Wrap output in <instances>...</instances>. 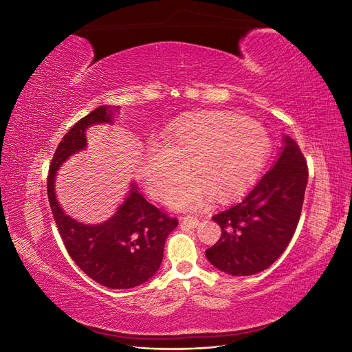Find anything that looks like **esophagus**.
Returning a JSON list of instances; mask_svg holds the SVG:
<instances>
[{
    "label": "esophagus",
    "instance_id": "esophagus-1",
    "mask_svg": "<svg viewBox=\"0 0 352 352\" xmlns=\"http://www.w3.org/2000/svg\"><path fill=\"white\" fill-rule=\"evenodd\" d=\"M180 225L188 226V228H197L199 225V220L195 216H185V217H180Z\"/></svg>",
    "mask_w": 352,
    "mask_h": 352
}]
</instances>
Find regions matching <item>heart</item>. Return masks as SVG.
Wrapping results in <instances>:
<instances>
[{
  "label": "heart",
  "instance_id": "heart-1",
  "mask_svg": "<svg viewBox=\"0 0 352 352\" xmlns=\"http://www.w3.org/2000/svg\"><path fill=\"white\" fill-rule=\"evenodd\" d=\"M270 150L267 131L230 111H202L172 124L146 150L142 180L148 192L164 199L185 176L194 179L168 198L175 210H195L210 195L225 201L257 177Z\"/></svg>",
  "mask_w": 352,
  "mask_h": 352
}]
</instances>
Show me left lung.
<instances>
[{
    "label": "left lung",
    "mask_w": 352,
    "mask_h": 352,
    "mask_svg": "<svg viewBox=\"0 0 352 352\" xmlns=\"http://www.w3.org/2000/svg\"><path fill=\"white\" fill-rule=\"evenodd\" d=\"M308 168L291 136L272 168L248 194L212 216L220 239L206 251L216 269L232 276L260 273L278 260L289 245L301 216Z\"/></svg>",
    "instance_id": "left-lung-1"
}]
</instances>
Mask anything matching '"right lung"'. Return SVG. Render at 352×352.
Returning <instances> with one entry per match:
<instances>
[{
  "label": "right lung",
  "instance_id": "1",
  "mask_svg": "<svg viewBox=\"0 0 352 352\" xmlns=\"http://www.w3.org/2000/svg\"><path fill=\"white\" fill-rule=\"evenodd\" d=\"M119 107L101 105L63 136L48 173V201L65 247L83 273L110 289H131L150 280L163 261L164 242L177 220L148 202L132 182L114 214L98 225H87L66 214L56 192V176L65 162L87 150L91 126L114 123Z\"/></svg>",
  "mask_w": 352,
  "mask_h": 352
}]
</instances>
